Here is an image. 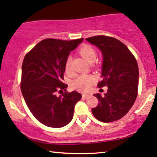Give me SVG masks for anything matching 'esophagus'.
Segmentation results:
<instances>
[{
	"label": "esophagus",
	"mask_w": 157,
	"mask_h": 157,
	"mask_svg": "<svg viewBox=\"0 0 157 157\" xmlns=\"http://www.w3.org/2000/svg\"><path fill=\"white\" fill-rule=\"evenodd\" d=\"M90 94H82V98H83V99H88V97H90Z\"/></svg>",
	"instance_id": "esophagus-1"
}]
</instances>
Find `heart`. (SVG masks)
Listing matches in <instances>:
<instances>
[{
    "label": "heart",
    "mask_w": 157,
    "mask_h": 157,
    "mask_svg": "<svg viewBox=\"0 0 157 157\" xmlns=\"http://www.w3.org/2000/svg\"><path fill=\"white\" fill-rule=\"evenodd\" d=\"M79 53L89 63H93L97 58V52H96L95 49L89 44H83L82 46H81V48L79 49ZM71 58L70 57H68L66 60L65 63H64V70H65V72L69 75H71V73H72L71 69ZM95 81L96 77L94 75L83 74V75H81L79 77H77L73 81L72 87L75 89L80 90V91L87 92L90 89Z\"/></svg>",
    "instance_id": "obj_1"
}]
</instances>
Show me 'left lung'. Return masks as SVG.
Wrapping results in <instances>:
<instances>
[{
  "instance_id": "1",
  "label": "left lung",
  "mask_w": 157,
  "mask_h": 157,
  "mask_svg": "<svg viewBox=\"0 0 157 157\" xmlns=\"http://www.w3.org/2000/svg\"><path fill=\"white\" fill-rule=\"evenodd\" d=\"M86 40L98 47L103 55L101 77L99 88L107 86V92L99 100L97 107L91 109L97 120L109 123L119 120L133 106L137 96L139 69L133 54L124 43L116 38L95 36Z\"/></svg>"
}]
</instances>
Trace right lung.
I'll use <instances>...</instances> for the list:
<instances>
[{"label": "right lung", "instance_id": "obj_1", "mask_svg": "<svg viewBox=\"0 0 157 157\" xmlns=\"http://www.w3.org/2000/svg\"><path fill=\"white\" fill-rule=\"evenodd\" d=\"M82 40L44 39L24 58L20 82L22 96L33 116L49 127L67 125L73 118L75 105L82 98L75 90L66 91L68 86L63 80L66 60ZM57 93L62 94L57 96Z\"/></svg>", "mask_w": 157, "mask_h": 157}]
</instances>
